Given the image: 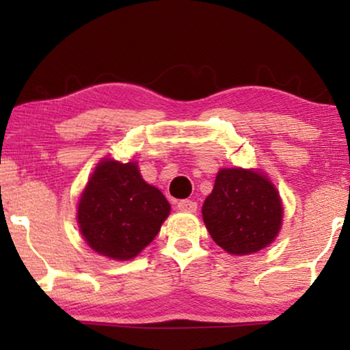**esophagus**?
Masks as SVG:
<instances>
[{"label":"esophagus","instance_id":"esophagus-1","mask_svg":"<svg viewBox=\"0 0 350 350\" xmlns=\"http://www.w3.org/2000/svg\"><path fill=\"white\" fill-rule=\"evenodd\" d=\"M176 207H178V210H181V212H189V213H194L196 210H198V202H194V200H188V199H185V200H180V202H178V205H176Z\"/></svg>","mask_w":350,"mask_h":350}]
</instances>
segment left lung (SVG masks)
Here are the masks:
<instances>
[{"instance_id":"1","label":"left lung","mask_w":350,"mask_h":350,"mask_svg":"<svg viewBox=\"0 0 350 350\" xmlns=\"http://www.w3.org/2000/svg\"><path fill=\"white\" fill-rule=\"evenodd\" d=\"M202 217L217 245L231 255H250L279 234L282 204L274 185L258 172L221 169Z\"/></svg>"}]
</instances>
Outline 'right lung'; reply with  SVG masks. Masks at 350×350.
Masks as SVG:
<instances>
[{"mask_svg":"<svg viewBox=\"0 0 350 350\" xmlns=\"http://www.w3.org/2000/svg\"><path fill=\"white\" fill-rule=\"evenodd\" d=\"M170 213L164 194L142 178L135 162H100L78 205L90 248L113 260H132L159 232Z\"/></svg>","mask_w":350,"mask_h":350,"instance_id":"right-lung-1","label":"right lung"}]
</instances>
